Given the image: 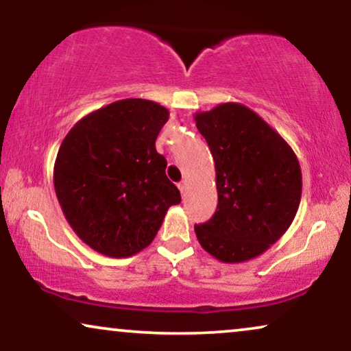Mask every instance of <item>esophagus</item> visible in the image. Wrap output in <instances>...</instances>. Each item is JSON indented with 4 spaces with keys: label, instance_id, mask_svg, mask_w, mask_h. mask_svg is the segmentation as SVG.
Returning a JSON list of instances; mask_svg holds the SVG:
<instances>
[{
    "label": "esophagus",
    "instance_id": "obj_1",
    "mask_svg": "<svg viewBox=\"0 0 351 351\" xmlns=\"http://www.w3.org/2000/svg\"><path fill=\"white\" fill-rule=\"evenodd\" d=\"M177 186H179L180 193H182V195H184V193H185V190H186V182H185V180H182V182H180V184H179V185H177Z\"/></svg>",
    "mask_w": 351,
    "mask_h": 351
}]
</instances>
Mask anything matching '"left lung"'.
<instances>
[{
  "instance_id": "left-lung-1",
  "label": "left lung",
  "mask_w": 351,
  "mask_h": 351,
  "mask_svg": "<svg viewBox=\"0 0 351 351\" xmlns=\"http://www.w3.org/2000/svg\"><path fill=\"white\" fill-rule=\"evenodd\" d=\"M215 165L217 210L195 225L201 247L223 263L262 256L291 227L302 171L289 143L246 105L220 104L193 114Z\"/></svg>"
}]
</instances>
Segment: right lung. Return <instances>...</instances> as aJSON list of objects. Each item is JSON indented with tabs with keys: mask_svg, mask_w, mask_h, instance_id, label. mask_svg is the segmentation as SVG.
Segmentation results:
<instances>
[{
	"mask_svg": "<svg viewBox=\"0 0 351 351\" xmlns=\"http://www.w3.org/2000/svg\"><path fill=\"white\" fill-rule=\"evenodd\" d=\"M169 119L162 105L123 99L70 129L54 162L66 222L90 249L124 258L150 246L180 191L166 177L155 141Z\"/></svg>",
	"mask_w": 351,
	"mask_h": 351,
	"instance_id": "obj_1",
	"label": "right lung"
}]
</instances>
